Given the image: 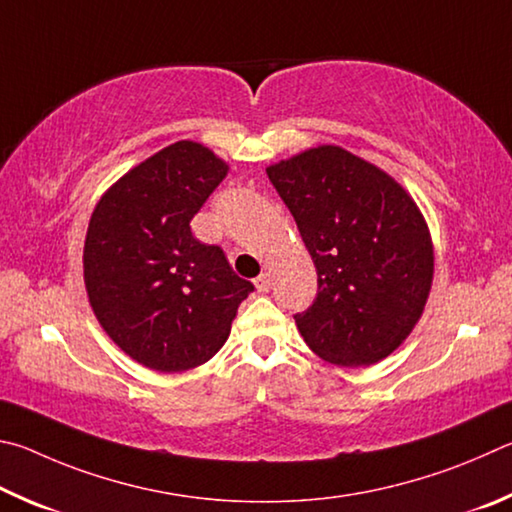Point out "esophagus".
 Masks as SVG:
<instances>
[{
    "instance_id": "1",
    "label": "esophagus",
    "mask_w": 512,
    "mask_h": 512,
    "mask_svg": "<svg viewBox=\"0 0 512 512\" xmlns=\"http://www.w3.org/2000/svg\"><path fill=\"white\" fill-rule=\"evenodd\" d=\"M254 285H256V290H258V292H267V290H270V285H272L270 274H267V272L258 274V276H256V281H254Z\"/></svg>"
}]
</instances>
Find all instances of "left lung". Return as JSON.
I'll use <instances>...</instances> for the list:
<instances>
[{
	"instance_id": "8db88e82",
	"label": "left lung",
	"mask_w": 512,
	"mask_h": 512,
	"mask_svg": "<svg viewBox=\"0 0 512 512\" xmlns=\"http://www.w3.org/2000/svg\"><path fill=\"white\" fill-rule=\"evenodd\" d=\"M317 267V299L294 315L321 360L369 366L405 342L425 310L434 247L396 179L339 146L267 168Z\"/></svg>"
}]
</instances>
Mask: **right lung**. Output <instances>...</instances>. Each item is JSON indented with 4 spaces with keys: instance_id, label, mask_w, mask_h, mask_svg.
Instances as JSON below:
<instances>
[{
    "instance_id": "add662e5",
    "label": "right lung",
    "mask_w": 512,
    "mask_h": 512,
    "mask_svg": "<svg viewBox=\"0 0 512 512\" xmlns=\"http://www.w3.org/2000/svg\"><path fill=\"white\" fill-rule=\"evenodd\" d=\"M227 170L202 143L177 141L125 173L89 220L83 267L94 315L125 355L152 371L209 362L254 292L218 245L191 233L193 215Z\"/></svg>"
}]
</instances>
